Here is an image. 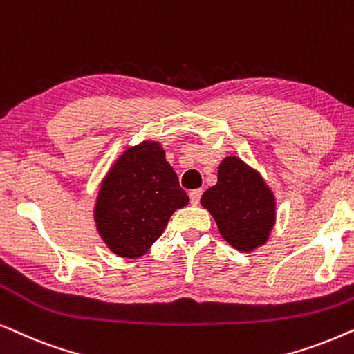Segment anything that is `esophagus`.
Returning <instances> with one entry per match:
<instances>
[{
  "label": "esophagus",
  "mask_w": 354,
  "mask_h": 354,
  "mask_svg": "<svg viewBox=\"0 0 354 354\" xmlns=\"http://www.w3.org/2000/svg\"><path fill=\"white\" fill-rule=\"evenodd\" d=\"M201 196H202V189H194L189 192V199H191V204L192 205H197L201 201Z\"/></svg>",
  "instance_id": "1"
}]
</instances>
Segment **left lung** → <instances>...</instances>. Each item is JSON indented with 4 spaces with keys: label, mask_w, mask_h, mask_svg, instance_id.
<instances>
[{
    "label": "left lung",
    "mask_w": 354,
    "mask_h": 354,
    "mask_svg": "<svg viewBox=\"0 0 354 354\" xmlns=\"http://www.w3.org/2000/svg\"><path fill=\"white\" fill-rule=\"evenodd\" d=\"M221 238L241 252L267 244L277 221V199L262 174L236 155L221 160L216 185L201 197Z\"/></svg>",
    "instance_id": "left-lung-1"
}]
</instances>
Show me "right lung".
Instances as JSON below:
<instances>
[{"label":"right lung","mask_w":354,"mask_h":354,"mask_svg":"<svg viewBox=\"0 0 354 354\" xmlns=\"http://www.w3.org/2000/svg\"><path fill=\"white\" fill-rule=\"evenodd\" d=\"M189 197L165 158L158 140L129 145L111 163L98 187L93 220L102 241L124 259L142 257L168 220Z\"/></svg>","instance_id":"right-lung-1"}]
</instances>
